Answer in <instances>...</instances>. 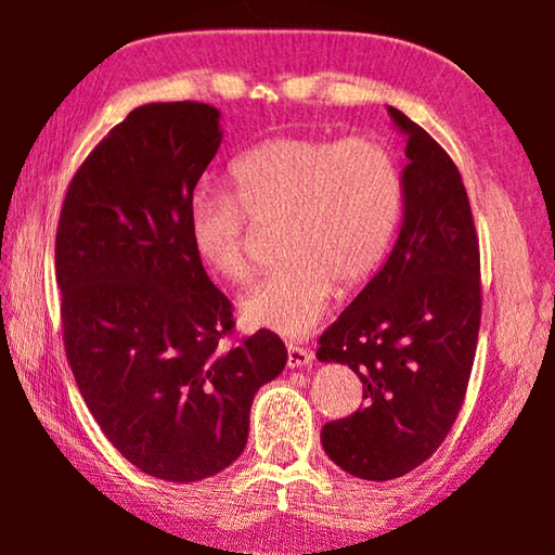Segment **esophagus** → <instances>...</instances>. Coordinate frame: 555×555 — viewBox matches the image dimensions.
<instances>
[{
	"mask_svg": "<svg viewBox=\"0 0 555 555\" xmlns=\"http://www.w3.org/2000/svg\"><path fill=\"white\" fill-rule=\"evenodd\" d=\"M313 362V354L304 350V347L298 345H288V367L291 370H300V367H308V364Z\"/></svg>",
	"mask_w": 555,
	"mask_h": 555,
	"instance_id": "1",
	"label": "esophagus"
}]
</instances>
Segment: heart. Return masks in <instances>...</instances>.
Wrapping results in <instances>:
<instances>
[{
    "label": "heart",
    "mask_w": 555,
    "mask_h": 555,
    "mask_svg": "<svg viewBox=\"0 0 555 555\" xmlns=\"http://www.w3.org/2000/svg\"><path fill=\"white\" fill-rule=\"evenodd\" d=\"M230 178L234 198L193 195L185 230L205 269L242 284L251 274L255 228L284 220L286 261L240 300V318L249 327L306 335L331 306L335 284L360 286L387 259L403 185L397 158L384 144L281 134L244 152Z\"/></svg>",
    "instance_id": "obj_1"
}]
</instances>
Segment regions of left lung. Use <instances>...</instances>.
Instances as JSON below:
<instances>
[{"instance_id": "1", "label": "left lung", "mask_w": 555, "mask_h": 555, "mask_svg": "<svg viewBox=\"0 0 555 555\" xmlns=\"http://www.w3.org/2000/svg\"><path fill=\"white\" fill-rule=\"evenodd\" d=\"M406 139L399 237L384 267L321 335L318 360L347 364L364 406L321 443L362 480H393L436 453L463 406L480 333V247L455 164L387 107Z\"/></svg>"}]
</instances>
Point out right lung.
<instances>
[{"label":"right lung","mask_w":555,"mask_h":555,"mask_svg":"<svg viewBox=\"0 0 555 555\" xmlns=\"http://www.w3.org/2000/svg\"><path fill=\"white\" fill-rule=\"evenodd\" d=\"M220 109H131L78 168L55 234L63 340L102 434L142 473L198 482L242 455L281 337L222 347L232 308L188 242V203L222 144Z\"/></svg>","instance_id":"obj_1"}]
</instances>
